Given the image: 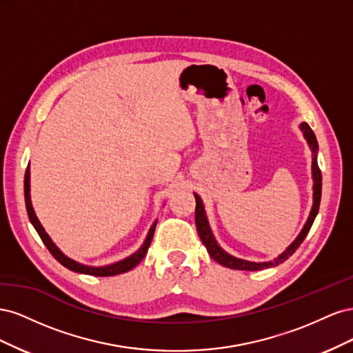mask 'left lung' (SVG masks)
Instances as JSON below:
<instances>
[{
  "instance_id": "8db88e82",
  "label": "left lung",
  "mask_w": 353,
  "mask_h": 353,
  "mask_svg": "<svg viewBox=\"0 0 353 353\" xmlns=\"http://www.w3.org/2000/svg\"><path fill=\"white\" fill-rule=\"evenodd\" d=\"M301 130L306 138V141L311 147V150L314 153L312 157V179H314V205L311 209V213H309V218L305 223V227L302 228L301 234L296 237V240L288 245V248L279 256V258H275L274 261L270 262H250V261H244V259H239V258H234L230 253H227L223 250L221 245L216 243L215 237H213L212 230L209 227V222L206 218V213H205V208H203V201L200 199L199 194L194 193L196 197V227H197V232L200 236V240L203 241V244L206 245L208 253L210 254V258L213 261H216L218 263H221L222 266H227V268L231 270H240V271H259L263 268H271V266H276L283 263L285 259H288V256H292L299 245L302 244V241L305 240V237L307 236L309 230H311L312 223L315 221V216L318 213L319 209V201H321V188H323V176H321V170L318 168L316 163V152H318V143H316V137L314 134V131L311 130V126H309L306 122L301 123Z\"/></svg>"
}]
</instances>
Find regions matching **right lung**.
Instances as JSON below:
<instances>
[{
	"label": "right lung",
	"mask_w": 353,
	"mask_h": 353,
	"mask_svg": "<svg viewBox=\"0 0 353 353\" xmlns=\"http://www.w3.org/2000/svg\"><path fill=\"white\" fill-rule=\"evenodd\" d=\"M25 203H26V210H28V216H29L30 223H32V225H34V228L39 234L42 243L47 245V249L50 250V253L52 256H54L56 261H59L63 266H66L68 270H70L73 272L95 275V276L117 275V274H123V272H128L130 270L135 268V266L143 261V258L145 256L148 248H150L153 236H154L156 223H157V221H154L150 231H148V234H147V237H145L143 245L135 253H132L131 256H128V258H125V259H122L119 262H114V263L105 265V266H88V265H83V263H79L77 261L68 258L65 253L60 252V249L57 248L54 243H52V240L50 239V236L46 232L44 227L41 225V222L37 218L35 210H34V208H32V201H30V170H29V165H28L26 172H25Z\"/></svg>",
	"instance_id": "right-lung-1"
}]
</instances>
